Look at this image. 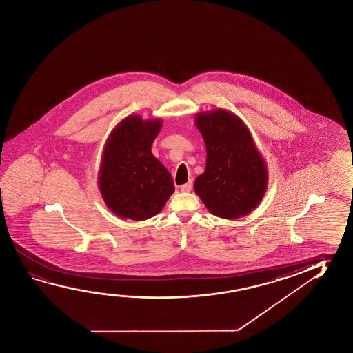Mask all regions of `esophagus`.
<instances>
[{
    "mask_svg": "<svg viewBox=\"0 0 353 353\" xmlns=\"http://www.w3.org/2000/svg\"><path fill=\"white\" fill-rule=\"evenodd\" d=\"M181 191L182 192H191L192 191V182H187L185 185H181Z\"/></svg>",
    "mask_w": 353,
    "mask_h": 353,
    "instance_id": "1",
    "label": "esophagus"
}]
</instances>
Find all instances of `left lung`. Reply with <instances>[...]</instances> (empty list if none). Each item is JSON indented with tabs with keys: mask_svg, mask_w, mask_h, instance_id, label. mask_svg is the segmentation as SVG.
Wrapping results in <instances>:
<instances>
[{
	"mask_svg": "<svg viewBox=\"0 0 353 353\" xmlns=\"http://www.w3.org/2000/svg\"><path fill=\"white\" fill-rule=\"evenodd\" d=\"M205 149V170L194 191L209 212L224 219L245 216L260 204L268 185L266 161L249 128L230 110H212L194 118Z\"/></svg>",
	"mask_w": 353,
	"mask_h": 353,
	"instance_id": "left-lung-1",
	"label": "left lung"
}]
</instances>
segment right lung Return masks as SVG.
Returning a JSON list of instances; mask_svg holds the SVG:
<instances>
[{
    "instance_id": "obj_1",
    "label": "right lung",
    "mask_w": 353,
    "mask_h": 353,
    "mask_svg": "<svg viewBox=\"0 0 353 353\" xmlns=\"http://www.w3.org/2000/svg\"><path fill=\"white\" fill-rule=\"evenodd\" d=\"M162 121L128 116L104 144L99 187L105 205L123 219H149L161 212L174 192L168 168L151 152Z\"/></svg>"
}]
</instances>
